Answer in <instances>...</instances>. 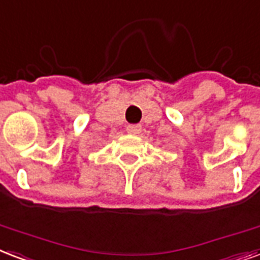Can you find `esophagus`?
I'll use <instances>...</instances> for the list:
<instances>
[{"label": "esophagus", "instance_id": "esophagus-1", "mask_svg": "<svg viewBox=\"0 0 260 260\" xmlns=\"http://www.w3.org/2000/svg\"><path fill=\"white\" fill-rule=\"evenodd\" d=\"M128 134H133V136H136V134H140L142 130V127L140 124H128L127 127H126Z\"/></svg>", "mask_w": 260, "mask_h": 260}]
</instances>
